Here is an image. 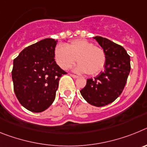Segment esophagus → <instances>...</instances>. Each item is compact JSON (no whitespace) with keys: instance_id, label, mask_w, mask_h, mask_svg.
Masks as SVG:
<instances>
[{"instance_id":"34e87169","label":"esophagus","mask_w":147,"mask_h":147,"mask_svg":"<svg viewBox=\"0 0 147 147\" xmlns=\"http://www.w3.org/2000/svg\"><path fill=\"white\" fill-rule=\"evenodd\" d=\"M70 75H71V76H72L73 78H74V79H76V78L79 77V76H76V75H75V74H70Z\"/></svg>"}]
</instances>
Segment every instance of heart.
<instances>
[{
    "instance_id": "1",
    "label": "heart",
    "mask_w": 147,
    "mask_h": 147,
    "mask_svg": "<svg viewBox=\"0 0 147 147\" xmlns=\"http://www.w3.org/2000/svg\"><path fill=\"white\" fill-rule=\"evenodd\" d=\"M54 59L58 65L67 70L76 62H80L74 70L94 76L102 72L106 65L107 56L105 50L85 39L70 41L66 47L58 45L54 49Z\"/></svg>"
}]
</instances>
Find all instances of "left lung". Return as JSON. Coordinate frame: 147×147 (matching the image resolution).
Wrapping results in <instances>:
<instances>
[{
  "mask_svg": "<svg viewBox=\"0 0 147 147\" xmlns=\"http://www.w3.org/2000/svg\"><path fill=\"white\" fill-rule=\"evenodd\" d=\"M93 38L105 50L107 62L105 71L88 79L80 93L89 104L103 107L114 102L123 91L130 71V59L121 45L98 36Z\"/></svg>",
  "mask_w": 147,
  "mask_h": 147,
  "instance_id": "1",
  "label": "left lung"
}]
</instances>
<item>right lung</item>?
Segmentation results:
<instances>
[{"label": "right lung", "instance_id": "1", "mask_svg": "<svg viewBox=\"0 0 147 147\" xmlns=\"http://www.w3.org/2000/svg\"><path fill=\"white\" fill-rule=\"evenodd\" d=\"M57 40L46 38L23 49L14 59L11 71L14 91L23 107L34 113L50 107L59 81L67 73L54 59Z\"/></svg>", "mask_w": 147, "mask_h": 147}]
</instances>
